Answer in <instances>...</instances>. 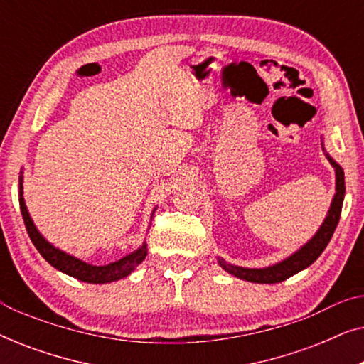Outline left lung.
Instances as JSON below:
<instances>
[{"label":"left lung","instance_id":"obj_1","mask_svg":"<svg viewBox=\"0 0 364 364\" xmlns=\"http://www.w3.org/2000/svg\"><path fill=\"white\" fill-rule=\"evenodd\" d=\"M328 159H330L331 166L336 172V193H335V198H333V202H331L330 212H328L325 222H323L320 230L316 232V235L313 237L311 240L306 243V245H303L296 253H293V255L288 257L287 260L277 263V265H273V267L242 268V267L230 265V263H225L220 258L218 263H220V267L223 268V270H227L228 273H232L233 277L242 278V280H247V282L280 283V282H285L287 278L293 277L295 273L305 270L306 267H310L311 263L321 255L328 243H330L333 233H335V230H336L338 222H340L343 198H345V172H343V168L338 166V164L333 161L330 156H328Z\"/></svg>","mask_w":364,"mask_h":364}]
</instances>
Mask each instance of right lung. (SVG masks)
<instances>
[{
    "label": "right lung",
    "instance_id": "add662e5",
    "mask_svg": "<svg viewBox=\"0 0 364 364\" xmlns=\"http://www.w3.org/2000/svg\"><path fill=\"white\" fill-rule=\"evenodd\" d=\"M19 207H21V215H23L24 225H26L28 235L31 238L33 245L36 247L38 252L43 255L44 260L51 263V265L54 268H58V270L66 273V275L77 278V280L81 282L109 283V282L121 280V278L127 277L129 273H131L147 255V245L144 243L139 250L131 253V255L121 258V260L109 263V265H104V267H96V265H89L86 262H81L79 258H74L73 255H68V253L61 252L59 248L53 247L51 243L44 240V237L36 230V227H34L31 217H29V213L26 210V205H24V198H23V177L19 178Z\"/></svg>",
    "mask_w": 364,
    "mask_h": 364
}]
</instances>
